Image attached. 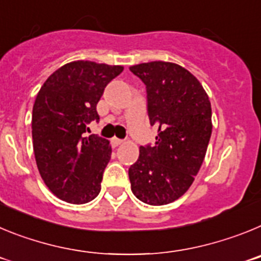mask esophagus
Listing matches in <instances>:
<instances>
[{"instance_id": "esophagus-1", "label": "esophagus", "mask_w": 261, "mask_h": 261, "mask_svg": "<svg viewBox=\"0 0 261 261\" xmlns=\"http://www.w3.org/2000/svg\"><path fill=\"white\" fill-rule=\"evenodd\" d=\"M111 142H112V145H114V146H119V145L123 144V140H120V138H117V137H114L112 140H111Z\"/></svg>"}]
</instances>
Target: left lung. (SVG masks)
Listing matches in <instances>:
<instances>
[{
    "label": "left lung",
    "instance_id": "1",
    "mask_svg": "<svg viewBox=\"0 0 261 261\" xmlns=\"http://www.w3.org/2000/svg\"><path fill=\"white\" fill-rule=\"evenodd\" d=\"M146 85L147 115L158 128L153 146L140 147L129 167L133 195L149 205H166L192 186L212 135V107L200 81L183 66L151 61L129 68Z\"/></svg>",
    "mask_w": 261,
    "mask_h": 261
}]
</instances>
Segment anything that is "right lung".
<instances>
[{"mask_svg":"<svg viewBox=\"0 0 261 261\" xmlns=\"http://www.w3.org/2000/svg\"><path fill=\"white\" fill-rule=\"evenodd\" d=\"M121 65L73 61L53 71L32 108V144L36 166L50 192L70 204H86L100 192L112 149L106 138L85 137L99 120L96 105Z\"/></svg>","mask_w":261,"mask_h":261,"instance_id":"obj_1","label":"right lung"}]
</instances>
